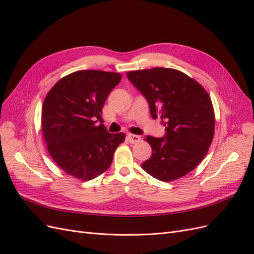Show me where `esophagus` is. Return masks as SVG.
<instances>
[{"mask_svg": "<svg viewBox=\"0 0 254 254\" xmlns=\"http://www.w3.org/2000/svg\"><path fill=\"white\" fill-rule=\"evenodd\" d=\"M127 140H128L129 143L134 144V143H137V142H139V141L141 140V136L136 135V134L129 133V134H127Z\"/></svg>", "mask_w": 254, "mask_h": 254, "instance_id": "esophagus-1", "label": "esophagus"}]
</instances>
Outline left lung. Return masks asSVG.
I'll list each match as a JSON object with an SVG mask.
<instances>
[{
  "mask_svg": "<svg viewBox=\"0 0 254 254\" xmlns=\"http://www.w3.org/2000/svg\"><path fill=\"white\" fill-rule=\"evenodd\" d=\"M149 105L152 119L161 117L162 137L146 136L152 153L143 170L161 181L186 176L201 162L213 140L215 117L206 91L184 73L166 67L127 72Z\"/></svg>",
  "mask_w": 254,
  "mask_h": 254,
  "instance_id": "8db88e82",
  "label": "left lung"
}]
</instances>
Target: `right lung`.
I'll return each mask as SVG.
<instances>
[{"label":"right lung","mask_w":254,"mask_h":254,"mask_svg":"<svg viewBox=\"0 0 254 254\" xmlns=\"http://www.w3.org/2000/svg\"><path fill=\"white\" fill-rule=\"evenodd\" d=\"M122 79L119 73L82 70L61 78L44 99L42 132L55 163L88 181L108 170L125 134L110 133L102 122L103 107Z\"/></svg>","instance_id":"add662e5"}]
</instances>
